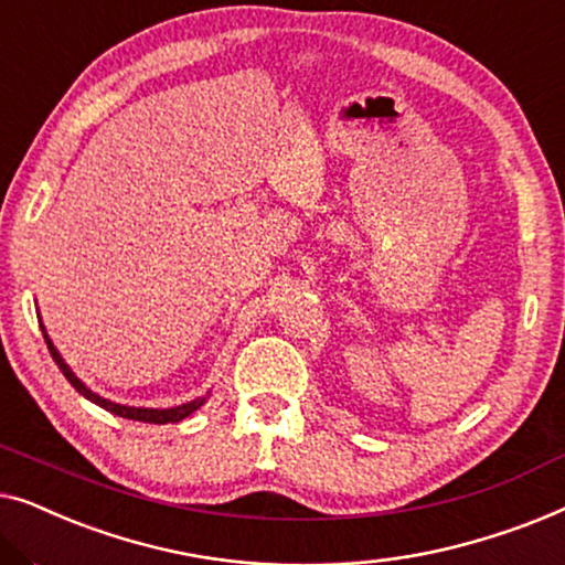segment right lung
Returning a JSON list of instances; mask_svg holds the SVG:
<instances>
[{"label":"right lung","instance_id":"right-lung-1","mask_svg":"<svg viewBox=\"0 0 565 565\" xmlns=\"http://www.w3.org/2000/svg\"><path fill=\"white\" fill-rule=\"evenodd\" d=\"M41 331H43L45 344H49V352H51L53 362H56L61 373L66 375V381L74 385L76 393H79V396H84L87 401H92V404L103 406L105 412H110V414H115V416H122V419L146 422V424H174V422H182L184 416H190L192 412H198V408L203 406L205 401H207V396H200V398H192V401H188V404L169 406V408H146V406H126V404H115V401H110V398H103V396H99V393H95L92 388H87V385H84V383L79 381V377L74 375V370L66 365V360H64V358H61V352L56 350V344L51 342V337H49V331H45L43 321H41Z\"/></svg>","mask_w":565,"mask_h":565}]
</instances>
